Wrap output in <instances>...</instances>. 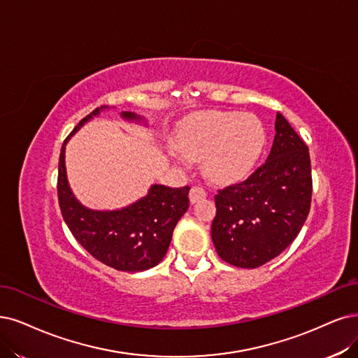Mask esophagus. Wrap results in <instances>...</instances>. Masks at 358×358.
Masks as SVG:
<instances>
[{
  "mask_svg": "<svg viewBox=\"0 0 358 358\" xmlns=\"http://www.w3.org/2000/svg\"><path fill=\"white\" fill-rule=\"evenodd\" d=\"M189 197H190V202H192V203H196V202H199V201L205 199V197H206V192H205V189H202V187H199V186H193L192 190H190V193H189Z\"/></svg>",
  "mask_w": 358,
  "mask_h": 358,
  "instance_id": "obj_1",
  "label": "esophagus"
}]
</instances>
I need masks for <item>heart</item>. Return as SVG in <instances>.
Here are the masks:
<instances>
[{"mask_svg":"<svg viewBox=\"0 0 358 358\" xmlns=\"http://www.w3.org/2000/svg\"><path fill=\"white\" fill-rule=\"evenodd\" d=\"M267 134L254 115L208 112L189 121L180 131L171 156L184 164V157H203L209 178L229 182L245 177L252 169L266 145Z\"/></svg>","mask_w":358,"mask_h":358,"instance_id":"1","label":"heart"}]
</instances>
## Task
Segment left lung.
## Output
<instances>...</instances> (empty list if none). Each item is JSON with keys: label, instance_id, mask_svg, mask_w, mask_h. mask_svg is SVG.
I'll return each instance as SVG.
<instances>
[{"label": "left lung", "instance_id": "8db88e82", "mask_svg": "<svg viewBox=\"0 0 358 358\" xmlns=\"http://www.w3.org/2000/svg\"><path fill=\"white\" fill-rule=\"evenodd\" d=\"M266 164L248 180L215 194L210 236L222 261L257 268L295 241L306 222L313 193L307 144L282 113Z\"/></svg>", "mask_w": 358, "mask_h": 358}]
</instances>
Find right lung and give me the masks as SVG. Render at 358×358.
<instances>
[{
    "label": "right lung",
    "mask_w": 358,
    "mask_h": 358,
    "mask_svg": "<svg viewBox=\"0 0 358 358\" xmlns=\"http://www.w3.org/2000/svg\"><path fill=\"white\" fill-rule=\"evenodd\" d=\"M109 109V106H101L92 110L64 140L59 159V205L75 239L92 257L115 270L137 273L149 270L164 259L172 231L189 209L190 187L171 189L153 184L141 199L115 210L90 209L79 202L66 174V144L85 122ZM121 116L125 121L148 125L141 116L132 112H121Z\"/></svg>",
    "instance_id": "right-lung-1"
}]
</instances>
